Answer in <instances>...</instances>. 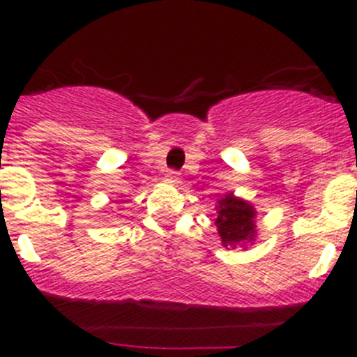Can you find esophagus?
Masks as SVG:
<instances>
[{
	"mask_svg": "<svg viewBox=\"0 0 357 357\" xmlns=\"http://www.w3.org/2000/svg\"><path fill=\"white\" fill-rule=\"evenodd\" d=\"M164 181L169 182V184H178L181 182V173L173 172V169H168L166 175H164Z\"/></svg>",
	"mask_w": 357,
	"mask_h": 357,
	"instance_id": "34e87169",
	"label": "esophagus"
}]
</instances>
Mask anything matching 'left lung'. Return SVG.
Returning <instances> with one entry per match:
<instances>
[{"instance_id": "8db88e82", "label": "left lung", "mask_w": 357, "mask_h": 357, "mask_svg": "<svg viewBox=\"0 0 357 357\" xmlns=\"http://www.w3.org/2000/svg\"><path fill=\"white\" fill-rule=\"evenodd\" d=\"M218 234L225 248H234L255 239V209L247 200L234 197L232 193L223 195L218 200Z\"/></svg>"}]
</instances>
